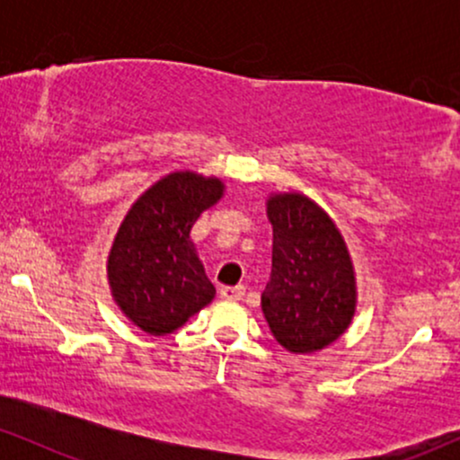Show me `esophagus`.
I'll return each mask as SVG.
<instances>
[{
	"label": "esophagus",
	"mask_w": 460,
	"mask_h": 460,
	"mask_svg": "<svg viewBox=\"0 0 460 460\" xmlns=\"http://www.w3.org/2000/svg\"><path fill=\"white\" fill-rule=\"evenodd\" d=\"M218 294L223 300H240L242 296H244V288H242V285H235V288L225 285V288H220Z\"/></svg>",
	"instance_id": "obj_1"
}]
</instances>
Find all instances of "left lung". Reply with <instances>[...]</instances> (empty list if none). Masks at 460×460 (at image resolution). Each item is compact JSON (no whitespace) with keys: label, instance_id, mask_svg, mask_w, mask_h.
Wrapping results in <instances>:
<instances>
[{"label":"left lung","instance_id":"8db88e82","mask_svg":"<svg viewBox=\"0 0 460 460\" xmlns=\"http://www.w3.org/2000/svg\"><path fill=\"white\" fill-rule=\"evenodd\" d=\"M272 272L261 309L272 335L289 352H314L335 341L355 315L350 255L337 226L303 194L268 200Z\"/></svg>","mask_w":460,"mask_h":460}]
</instances>
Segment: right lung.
<instances>
[{
  "label": "right lung",
  "instance_id": "add662e5",
  "mask_svg": "<svg viewBox=\"0 0 460 460\" xmlns=\"http://www.w3.org/2000/svg\"><path fill=\"white\" fill-rule=\"evenodd\" d=\"M220 197L218 179L172 172L125 216L110 251L108 277L116 305L145 332H172L214 298L190 231Z\"/></svg>",
  "mask_w": 460,
  "mask_h": 460
}]
</instances>
